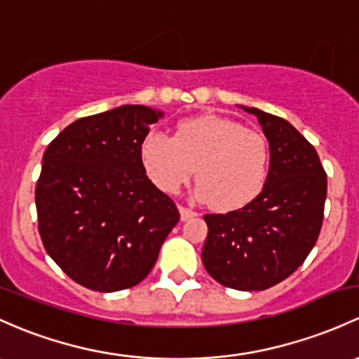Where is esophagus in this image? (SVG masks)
<instances>
[{
    "label": "esophagus",
    "instance_id": "esophagus-1",
    "mask_svg": "<svg viewBox=\"0 0 359 359\" xmlns=\"http://www.w3.org/2000/svg\"><path fill=\"white\" fill-rule=\"evenodd\" d=\"M179 211H180V218H182V220H189V218L198 215L194 210L186 208V206H179Z\"/></svg>",
    "mask_w": 359,
    "mask_h": 359
}]
</instances>
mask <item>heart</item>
I'll list each match as a JSON object with an SVG mask.
<instances>
[{
  "mask_svg": "<svg viewBox=\"0 0 359 359\" xmlns=\"http://www.w3.org/2000/svg\"><path fill=\"white\" fill-rule=\"evenodd\" d=\"M141 161L151 182L173 194L196 170V194L218 210H239L255 201L269 177V142L220 115H199L177 123L170 137L149 132L141 144Z\"/></svg>",
  "mask_w": 359,
  "mask_h": 359,
  "instance_id": "1",
  "label": "heart"
}]
</instances>
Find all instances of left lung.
Returning <instances> with one entry per match:
<instances>
[{"label":"left lung","instance_id":"obj_1","mask_svg":"<svg viewBox=\"0 0 359 359\" xmlns=\"http://www.w3.org/2000/svg\"><path fill=\"white\" fill-rule=\"evenodd\" d=\"M270 142L266 184L255 201L229 213L205 215L203 265L222 285L265 290L299 269L323 224L327 173L316 149L287 120L258 108Z\"/></svg>","mask_w":359,"mask_h":359}]
</instances>
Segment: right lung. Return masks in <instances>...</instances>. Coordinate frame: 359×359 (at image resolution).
I'll list each match as a JSON object with an SVG mask.
<instances>
[{
	"mask_svg": "<svg viewBox=\"0 0 359 359\" xmlns=\"http://www.w3.org/2000/svg\"><path fill=\"white\" fill-rule=\"evenodd\" d=\"M160 111L142 104L75 120L50 142L36 186L37 229L74 282L97 292L144 280L180 215L154 186L141 144Z\"/></svg>",
	"mask_w": 359,
	"mask_h": 359,
	"instance_id": "add662e5",
	"label": "right lung"
}]
</instances>
